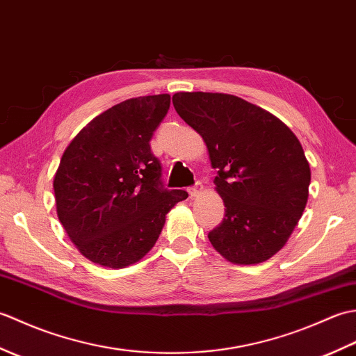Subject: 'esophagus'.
Segmentation results:
<instances>
[{"label":"esophagus","instance_id":"obj_1","mask_svg":"<svg viewBox=\"0 0 356 356\" xmlns=\"http://www.w3.org/2000/svg\"><path fill=\"white\" fill-rule=\"evenodd\" d=\"M202 191H203V185L200 182H197L193 188H190V191H188V193H190V197L194 199V197H199Z\"/></svg>","mask_w":356,"mask_h":356}]
</instances>
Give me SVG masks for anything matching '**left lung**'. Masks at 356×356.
<instances>
[{"label":"left lung","instance_id":"8db88e82","mask_svg":"<svg viewBox=\"0 0 356 356\" xmlns=\"http://www.w3.org/2000/svg\"><path fill=\"white\" fill-rule=\"evenodd\" d=\"M177 115L207 143L217 168L225 218L208 234L234 264L269 260L289 240L306 208L311 168L303 147L277 116L225 93H176Z\"/></svg>","mask_w":356,"mask_h":356}]
</instances>
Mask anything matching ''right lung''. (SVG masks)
I'll list each match as a JSON object with an SVG mask.
<instances>
[{
	"label": "right lung",
	"mask_w": 356,
	"mask_h": 356,
	"mask_svg": "<svg viewBox=\"0 0 356 356\" xmlns=\"http://www.w3.org/2000/svg\"><path fill=\"white\" fill-rule=\"evenodd\" d=\"M170 102V95H154L113 105L74 136L59 162L53 179L58 218L78 251L99 266L140 261L166 214L188 197L163 190L149 148Z\"/></svg>",
	"instance_id": "add662e5"
}]
</instances>
